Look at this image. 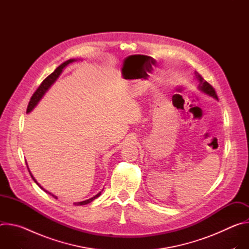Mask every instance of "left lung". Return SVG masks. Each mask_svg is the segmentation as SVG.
Instances as JSON below:
<instances>
[{"label": "left lung", "mask_w": 249, "mask_h": 249, "mask_svg": "<svg viewBox=\"0 0 249 249\" xmlns=\"http://www.w3.org/2000/svg\"><path fill=\"white\" fill-rule=\"evenodd\" d=\"M195 76H196V78L198 79V81L200 82V89H201L202 91H204L205 93H207V94H209V95H211V96H214L215 98L218 99V96H217V93H216L214 88H213L208 82H206V81L203 79V77H202L201 75H199L197 72H195Z\"/></svg>", "instance_id": "left-lung-1"}]
</instances>
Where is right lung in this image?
<instances>
[{
    "label": "right lung",
    "mask_w": 249,
    "mask_h": 249,
    "mask_svg": "<svg viewBox=\"0 0 249 249\" xmlns=\"http://www.w3.org/2000/svg\"><path fill=\"white\" fill-rule=\"evenodd\" d=\"M75 60H73V59H70V60H68V61H66V62H64L63 64H61L59 67H57L56 69H55V71L54 72L52 73V74H50L45 80H43V82L40 84V86L38 87V89L35 90V92L32 94V96H31V98H30V100H29V103H28V106H27V109H26V112L28 113V112H30L34 107H35V105H36L37 103H38V101L41 99V97L44 95V93L47 91V89L51 87V85L57 80V78L60 76V74L62 73V71H63V69L68 65V64H70V63H72V62H74ZM27 168H28V166H27ZM28 171H29V174L31 175V177H32V179L34 180V182L36 183L42 190H44L46 193H49L48 191H46L44 188H42L38 183H37V181L35 180V178L34 177L32 176V174H31V172H30V170L28 169ZM50 195H52L55 199H57V197L55 196V195H53V194H51V193H49ZM100 194H101V192H99L98 194H96L95 196H93L92 198H90V199H88V200H86V201H83V202H78V203H74V205H77V206H79V205H87V204H89V203H90V202H92L94 199H96L98 196H100Z\"/></svg>",
    "instance_id": "obj_1"
}]
</instances>
